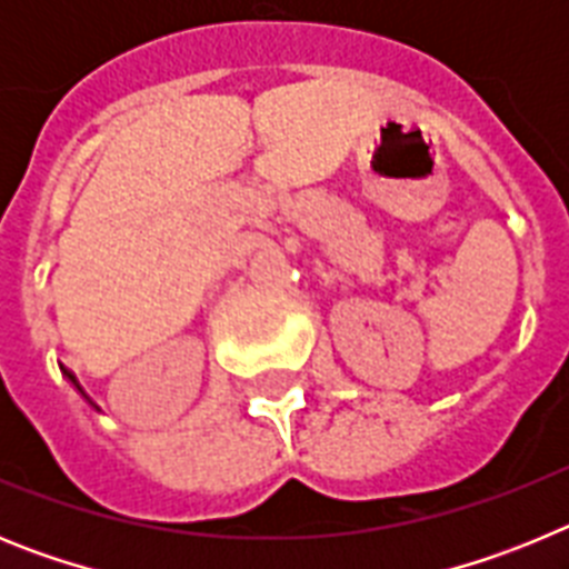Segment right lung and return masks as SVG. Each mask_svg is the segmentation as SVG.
I'll list each match as a JSON object with an SVG mask.
<instances>
[{"label": "right lung", "instance_id": "add662e5", "mask_svg": "<svg viewBox=\"0 0 569 569\" xmlns=\"http://www.w3.org/2000/svg\"><path fill=\"white\" fill-rule=\"evenodd\" d=\"M62 376H64V379H68L70 381V385H73V387H77V390H79V393H82V387H79V381H77V376H73V373H68V370H64V367H62ZM84 396V393H82ZM84 399H88V396H84ZM90 401V399H88ZM90 405H93V401H90ZM93 407H97V405H93ZM97 410H99V407H97Z\"/></svg>", "mask_w": 569, "mask_h": 569}]
</instances>
